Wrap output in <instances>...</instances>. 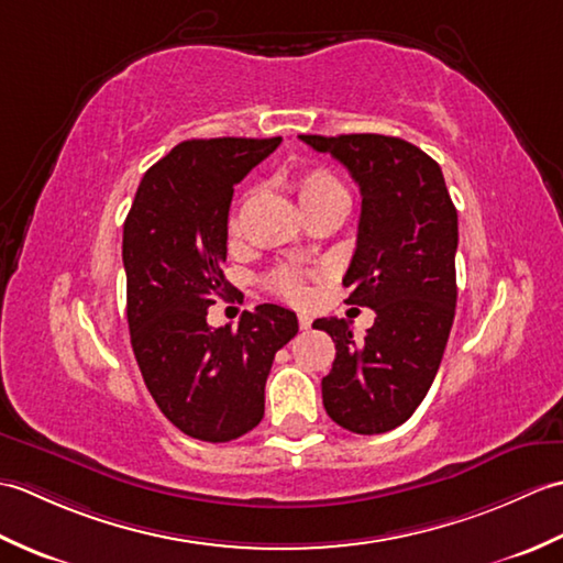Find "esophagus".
<instances>
[{
    "mask_svg": "<svg viewBox=\"0 0 563 563\" xmlns=\"http://www.w3.org/2000/svg\"><path fill=\"white\" fill-rule=\"evenodd\" d=\"M297 321H300V329L312 327V317H309V314H300V317H297Z\"/></svg>",
    "mask_w": 563,
    "mask_h": 563,
    "instance_id": "34e87169",
    "label": "esophagus"
}]
</instances>
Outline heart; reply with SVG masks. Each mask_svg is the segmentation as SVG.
I'll list each match as a JSON object with an SVG mask.
<instances>
[{"mask_svg": "<svg viewBox=\"0 0 563 563\" xmlns=\"http://www.w3.org/2000/svg\"><path fill=\"white\" fill-rule=\"evenodd\" d=\"M295 194L297 200L305 212L314 210V208H324L333 206V202H349V190L341 184V178L333 174L327 166H312V169H305L295 176ZM239 212L242 208H236L230 218V232L239 230ZM271 290L275 295H280L283 300L295 302V305H305L312 297V290L307 288V283L300 273L280 268L271 275Z\"/></svg>", "mask_w": 563, "mask_h": 563, "instance_id": "1", "label": "heart"}]
</instances>
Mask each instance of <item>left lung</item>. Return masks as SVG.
<instances>
[{
	"label": "left lung",
	"mask_w": 563,
	"mask_h": 563,
	"mask_svg": "<svg viewBox=\"0 0 563 563\" xmlns=\"http://www.w3.org/2000/svg\"><path fill=\"white\" fill-rule=\"evenodd\" d=\"M329 152L361 186L357 244L343 285L349 305L375 309L363 341L345 319L314 329L336 343L321 379L324 409L341 428L377 435L409 421L445 353L457 305V210L435 159L389 135H300Z\"/></svg>",
	"instance_id": "8db88e82"
}]
</instances>
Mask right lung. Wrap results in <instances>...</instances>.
<instances>
[{"label":"right lung","instance_id":"1","mask_svg":"<svg viewBox=\"0 0 563 563\" xmlns=\"http://www.w3.org/2000/svg\"><path fill=\"white\" fill-rule=\"evenodd\" d=\"M280 137L186 140L142 176L123 224L128 327L142 379L181 433L230 442L263 418L273 357L297 333L295 312L258 305L239 327H208L227 283L234 184Z\"/></svg>","mask_w":563,"mask_h":563}]
</instances>
